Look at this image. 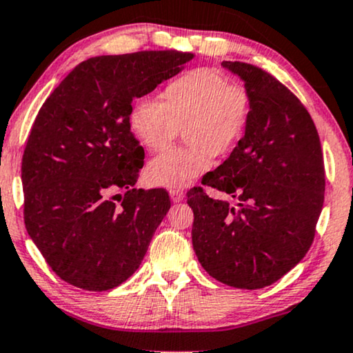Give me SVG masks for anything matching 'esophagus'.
I'll list each match as a JSON object with an SVG mask.
<instances>
[{
	"mask_svg": "<svg viewBox=\"0 0 353 353\" xmlns=\"http://www.w3.org/2000/svg\"><path fill=\"white\" fill-rule=\"evenodd\" d=\"M170 195H171L172 203H179V201L183 200V192H181V190H172Z\"/></svg>",
	"mask_w": 353,
	"mask_h": 353,
	"instance_id": "obj_1",
	"label": "esophagus"
}]
</instances>
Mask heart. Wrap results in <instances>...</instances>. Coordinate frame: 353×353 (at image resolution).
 Returning <instances> with one entry per match:
<instances>
[{
	"label": "heart",
	"mask_w": 353,
	"mask_h": 353,
	"mask_svg": "<svg viewBox=\"0 0 353 353\" xmlns=\"http://www.w3.org/2000/svg\"><path fill=\"white\" fill-rule=\"evenodd\" d=\"M163 99H139L129 123L150 152L170 148L183 129L188 147L163 153L147 166L148 182L181 190L210 170L212 157H225L241 141L251 117V96L219 72L196 68L168 84Z\"/></svg>",
	"instance_id": "b5f03b06"
}]
</instances>
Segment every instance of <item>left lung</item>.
<instances>
[{"label":"left lung","instance_id":"8db88e82","mask_svg":"<svg viewBox=\"0 0 353 353\" xmlns=\"http://www.w3.org/2000/svg\"><path fill=\"white\" fill-rule=\"evenodd\" d=\"M251 96L245 136L203 185L235 198L187 193L192 243L208 274L224 285L259 290L307 254L325 201V165L309 112L270 73L245 62H222Z\"/></svg>","mask_w":353,"mask_h":353}]
</instances>
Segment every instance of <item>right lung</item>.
I'll return each instance as SVG.
<instances>
[{
	"label": "right lung",
	"mask_w": 353,
	"mask_h": 353,
	"mask_svg": "<svg viewBox=\"0 0 353 353\" xmlns=\"http://www.w3.org/2000/svg\"><path fill=\"white\" fill-rule=\"evenodd\" d=\"M192 52L91 57L43 103L22 158L23 219L56 275L107 291L139 269L170 211L161 188H132L143 148L131 132L132 101L182 70ZM117 190H126L121 205Z\"/></svg>",
	"instance_id": "add662e5"
}]
</instances>
